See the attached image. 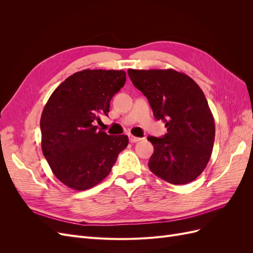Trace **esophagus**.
I'll use <instances>...</instances> for the list:
<instances>
[{
  "mask_svg": "<svg viewBox=\"0 0 253 253\" xmlns=\"http://www.w3.org/2000/svg\"><path fill=\"white\" fill-rule=\"evenodd\" d=\"M128 138H129V141H131L132 143H133V142H138V141L141 140V138H139V137H135V136H133V135H129Z\"/></svg>",
  "mask_w": 253,
  "mask_h": 253,
  "instance_id": "1",
  "label": "esophagus"
}]
</instances>
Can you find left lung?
<instances>
[{
  "instance_id": "8db88e82",
  "label": "left lung",
  "mask_w": 253,
  "mask_h": 253,
  "mask_svg": "<svg viewBox=\"0 0 253 253\" xmlns=\"http://www.w3.org/2000/svg\"><path fill=\"white\" fill-rule=\"evenodd\" d=\"M127 74L167 127L164 137H148L154 147L150 170L173 185L194 180L209 162L215 136L203 90L189 76L174 70H128Z\"/></svg>"
}]
</instances>
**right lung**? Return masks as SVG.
<instances>
[{
  "label": "right lung",
  "instance_id": "obj_1",
  "mask_svg": "<svg viewBox=\"0 0 253 253\" xmlns=\"http://www.w3.org/2000/svg\"><path fill=\"white\" fill-rule=\"evenodd\" d=\"M126 72L84 70L70 76L53 90L42 112V151L52 173L65 186L83 191L102 181L126 135H108L96 121L110 111V102L126 83Z\"/></svg>",
  "mask_w": 253,
  "mask_h": 253
}]
</instances>
